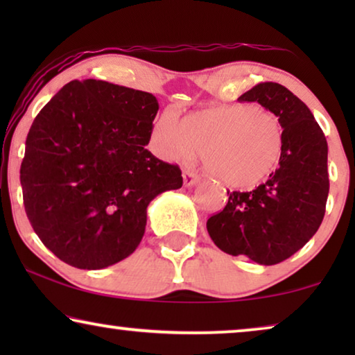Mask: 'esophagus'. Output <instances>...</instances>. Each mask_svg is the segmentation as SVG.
I'll list each match as a JSON object with an SVG mask.
<instances>
[{"label": "esophagus", "mask_w": 355, "mask_h": 355, "mask_svg": "<svg viewBox=\"0 0 355 355\" xmlns=\"http://www.w3.org/2000/svg\"><path fill=\"white\" fill-rule=\"evenodd\" d=\"M182 179H184V186H186V187L196 186V184L200 181V178H198L193 171H189V169H187V171L182 173Z\"/></svg>", "instance_id": "esophagus-1"}]
</instances>
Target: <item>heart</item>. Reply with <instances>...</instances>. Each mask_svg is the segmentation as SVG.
<instances>
[{"label": "heart", "mask_w": 355, "mask_h": 355, "mask_svg": "<svg viewBox=\"0 0 355 355\" xmlns=\"http://www.w3.org/2000/svg\"><path fill=\"white\" fill-rule=\"evenodd\" d=\"M157 152L169 159H189L202 152L205 171L227 187L247 189L265 181L279 166L284 129L278 116L259 105H220L187 114L171 113L152 130Z\"/></svg>", "instance_id": "1"}]
</instances>
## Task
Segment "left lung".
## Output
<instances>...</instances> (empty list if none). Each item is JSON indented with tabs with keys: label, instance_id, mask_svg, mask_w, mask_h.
<instances>
[{
	"label": "left lung",
	"instance_id": "left-lung-1",
	"mask_svg": "<svg viewBox=\"0 0 355 355\" xmlns=\"http://www.w3.org/2000/svg\"><path fill=\"white\" fill-rule=\"evenodd\" d=\"M278 116L284 129L279 168L250 192H227L223 211L208 218L218 249L276 265L302 249L318 231L329 191L328 144L312 111L276 82H261L241 95Z\"/></svg>",
	"mask_w": 355,
	"mask_h": 355
}]
</instances>
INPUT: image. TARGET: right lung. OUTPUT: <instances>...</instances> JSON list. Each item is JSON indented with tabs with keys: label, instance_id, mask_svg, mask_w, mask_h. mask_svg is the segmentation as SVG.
<instances>
[{
	"label": "right lung",
	"instance_id": "add662e5",
	"mask_svg": "<svg viewBox=\"0 0 355 355\" xmlns=\"http://www.w3.org/2000/svg\"><path fill=\"white\" fill-rule=\"evenodd\" d=\"M157 113L148 92L85 79L66 84L33 119L24 207L64 263L101 270L124 260L142 241L148 203L182 186L178 164L145 148Z\"/></svg>",
	"mask_w": 355,
	"mask_h": 355
}]
</instances>
